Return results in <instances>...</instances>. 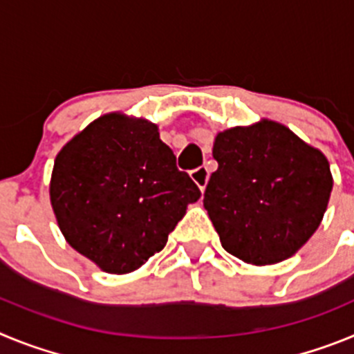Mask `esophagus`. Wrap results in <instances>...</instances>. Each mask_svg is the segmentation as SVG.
<instances>
[{
	"instance_id": "34e87169",
	"label": "esophagus",
	"mask_w": 354,
	"mask_h": 354,
	"mask_svg": "<svg viewBox=\"0 0 354 354\" xmlns=\"http://www.w3.org/2000/svg\"><path fill=\"white\" fill-rule=\"evenodd\" d=\"M192 179L195 180L196 186L204 192L205 189V184H207L209 180V170L205 167H198L195 168V170H192Z\"/></svg>"
}]
</instances>
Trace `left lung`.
<instances>
[{"label": "left lung", "mask_w": 354, "mask_h": 354, "mask_svg": "<svg viewBox=\"0 0 354 354\" xmlns=\"http://www.w3.org/2000/svg\"><path fill=\"white\" fill-rule=\"evenodd\" d=\"M204 207L230 255L255 266L298 252L323 220L330 162L286 126L262 120L214 140Z\"/></svg>", "instance_id": "obj_1"}]
</instances>
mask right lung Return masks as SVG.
<instances>
[{
	"label": "right lung",
	"instance_id": "add662e5",
	"mask_svg": "<svg viewBox=\"0 0 354 354\" xmlns=\"http://www.w3.org/2000/svg\"><path fill=\"white\" fill-rule=\"evenodd\" d=\"M51 204L74 250L108 273L161 252L200 189L149 120L104 115L56 156Z\"/></svg>",
	"mask_w": 354,
	"mask_h": 354
}]
</instances>
